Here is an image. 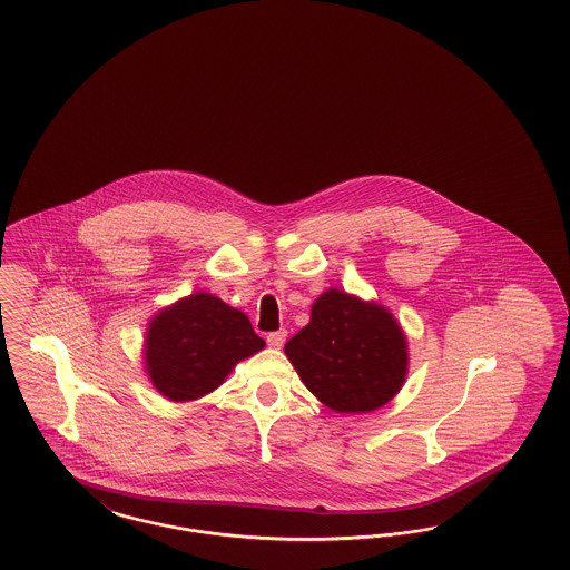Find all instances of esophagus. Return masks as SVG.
Segmentation results:
<instances>
[{
  "mask_svg": "<svg viewBox=\"0 0 570 570\" xmlns=\"http://www.w3.org/2000/svg\"><path fill=\"white\" fill-rule=\"evenodd\" d=\"M286 336H288V332H286V330L269 332V334H267V345L274 346V348H279V346H284V343H286Z\"/></svg>",
  "mask_w": 570,
  "mask_h": 570,
  "instance_id": "34e87169",
  "label": "esophagus"
}]
</instances>
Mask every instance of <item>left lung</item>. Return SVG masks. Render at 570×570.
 <instances>
[{"label": "left lung", "mask_w": 570, "mask_h": 570, "mask_svg": "<svg viewBox=\"0 0 570 570\" xmlns=\"http://www.w3.org/2000/svg\"><path fill=\"white\" fill-rule=\"evenodd\" d=\"M298 379L338 414H367L407 379V336L376 301L328 288L311 305L309 324L284 346Z\"/></svg>", "instance_id": "left-lung-1"}]
</instances>
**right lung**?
Instances as JSON below:
<instances>
[{
	"label": "right lung",
	"mask_w": 570,
	"mask_h": 570,
	"mask_svg": "<svg viewBox=\"0 0 570 570\" xmlns=\"http://www.w3.org/2000/svg\"><path fill=\"white\" fill-rule=\"evenodd\" d=\"M263 346L265 341L240 309L200 291L150 317L144 363L163 397L188 403L222 386L242 360Z\"/></svg>",
	"instance_id": "1"
}]
</instances>
